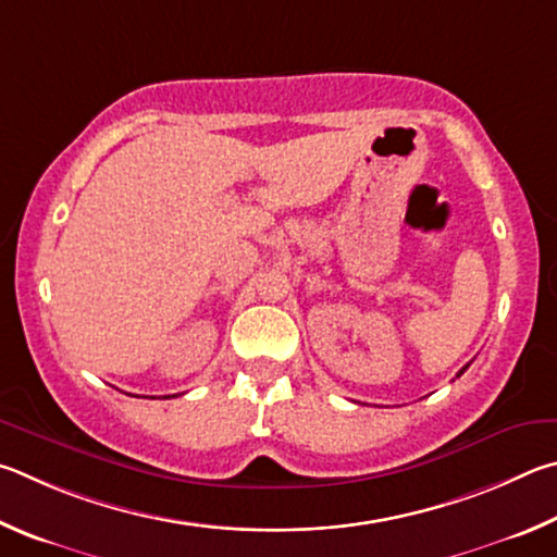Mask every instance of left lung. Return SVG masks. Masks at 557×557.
Returning <instances> with one entry per match:
<instances>
[{
	"label": "left lung",
	"instance_id": "left-lung-1",
	"mask_svg": "<svg viewBox=\"0 0 557 557\" xmlns=\"http://www.w3.org/2000/svg\"><path fill=\"white\" fill-rule=\"evenodd\" d=\"M467 367H470V364H467ZM467 367H465V369H467ZM465 369H462V372H465ZM462 372H460V374H462ZM460 374H457V376H460Z\"/></svg>",
	"mask_w": 557,
	"mask_h": 557
}]
</instances>
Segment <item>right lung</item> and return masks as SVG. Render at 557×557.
I'll return each mask as SVG.
<instances>
[{
  "label": "right lung",
  "mask_w": 557,
  "mask_h": 557,
  "mask_svg": "<svg viewBox=\"0 0 557 557\" xmlns=\"http://www.w3.org/2000/svg\"><path fill=\"white\" fill-rule=\"evenodd\" d=\"M151 398H153V396H151Z\"/></svg>",
  "instance_id": "add662e5"
}]
</instances>
